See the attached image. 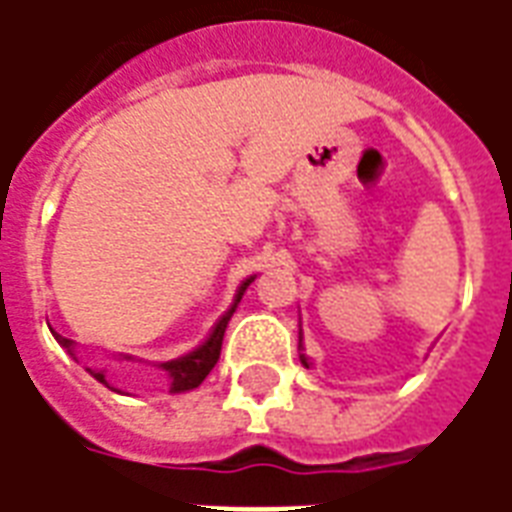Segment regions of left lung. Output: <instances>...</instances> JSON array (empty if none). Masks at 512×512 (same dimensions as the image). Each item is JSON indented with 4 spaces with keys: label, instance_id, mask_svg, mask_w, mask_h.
<instances>
[{
    "label": "left lung",
    "instance_id": "obj_1",
    "mask_svg": "<svg viewBox=\"0 0 512 512\" xmlns=\"http://www.w3.org/2000/svg\"><path fill=\"white\" fill-rule=\"evenodd\" d=\"M299 351H304V343H301V332H299ZM299 359H301V365H304V367H312L310 359H307L304 354H299Z\"/></svg>",
    "mask_w": 512,
    "mask_h": 512
}]
</instances>
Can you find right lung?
<instances>
[{"label": "right lung", "mask_w": 512, "mask_h": 512, "mask_svg": "<svg viewBox=\"0 0 512 512\" xmlns=\"http://www.w3.org/2000/svg\"><path fill=\"white\" fill-rule=\"evenodd\" d=\"M255 282V277H249L241 282V288L235 290V299L233 304H230V310L224 312L222 318L216 321V326L211 329V334L205 337V343L197 345L194 351H189L186 356H178V359H169V362H161V370L167 373L169 378V392L172 395H180V392H189V389H197V386L205 381V376L211 373L213 365L219 362V354H222V340H224V329H227V323H230V318H233L235 307H238V301H241V296L246 293V288ZM54 340L68 351V354L76 359V354H73V340H68V337H62V334H54ZM120 359H126V362H134V356L128 354H120ZM87 373L95 378V381H101L104 386H109V389H115V386L109 384V378H106V370H90L87 367ZM115 392H120V389H115Z\"/></svg>", "instance_id": "right-lung-1"}]
</instances>
